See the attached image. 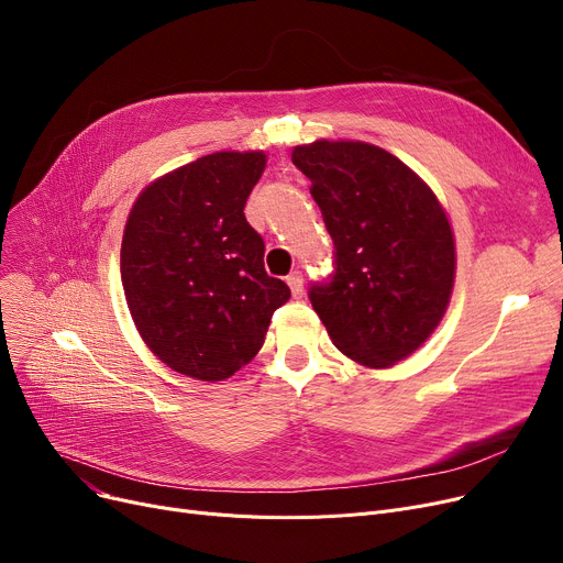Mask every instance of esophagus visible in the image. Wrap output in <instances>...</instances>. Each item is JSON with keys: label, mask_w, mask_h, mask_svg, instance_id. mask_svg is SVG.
I'll list each match as a JSON object with an SVG mask.
<instances>
[{"label": "esophagus", "mask_w": 563, "mask_h": 563, "mask_svg": "<svg viewBox=\"0 0 563 563\" xmlns=\"http://www.w3.org/2000/svg\"><path fill=\"white\" fill-rule=\"evenodd\" d=\"M287 285H289L294 297H297V299L303 297V274H301V272H291V274L287 276Z\"/></svg>", "instance_id": "1"}]
</instances>
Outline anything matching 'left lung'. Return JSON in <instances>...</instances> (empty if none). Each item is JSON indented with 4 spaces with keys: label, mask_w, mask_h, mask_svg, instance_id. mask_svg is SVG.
Wrapping results in <instances>:
<instances>
[{
    "label": "left lung",
    "mask_w": 563,
    "mask_h": 563,
    "mask_svg": "<svg viewBox=\"0 0 563 563\" xmlns=\"http://www.w3.org/2000/svg\"><path fill=\"white\" fill-rule=\"evenodd\" d=\"M333 240V272L310 303L333 344L367 367H390L438 327L454 285V236L433 191L395 155L361 141L297 145Z\"/></svg>",
    "instance_id": "obj_1"
}]
</instances>
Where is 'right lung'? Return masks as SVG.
<instances>
[{"instance_id":"obj_1","label":"right lung","mask_w":563,"mask_h":563,"mask_svg":"<svg viewBox=\"0 0 563 563\" xmlns=\"http://www.w3.org/2000/svg\"><path fill=\"white\" fill-rule=\"evenodd\" d=\"M262 153H214L177 168L134 202L121 249L132 319L170 369L223 380L260 351L289 287L266 276L264 240L244 207Z\"/></svg>"}]
</instances>
